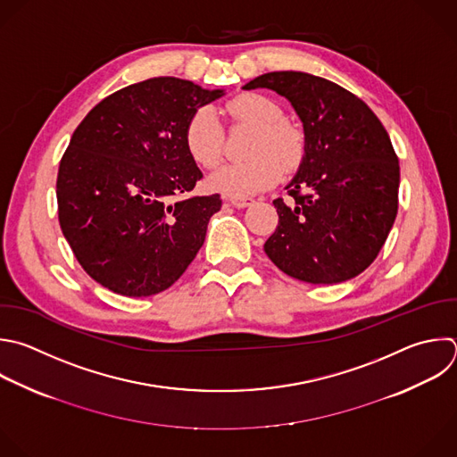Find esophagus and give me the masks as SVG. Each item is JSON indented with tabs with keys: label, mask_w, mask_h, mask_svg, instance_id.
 <instances>
[{
	"label": "esophagus",
	"mask_w": 457,
	"mask_h": 457,
	"mask_svg": "<svg viewBox=\"0 0 457 457\" xmlns=\"http://www.w3.org/2000/svg\"><path fill=\"white\" fill-rule=\"evenodd\" d=\"M226 201L231 204V206H235V208H238V210H242V208H247V206H251L253 203H254V199H251V197H226Z\"/></svg>",
	"instance_id": "esophagus-1"
}]
</instances>
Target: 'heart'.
Masks as SVG:
<instances>
[{
    "label": "heart",
    "instance_id": "obj_1",
    "mask_svg": "<svg viewBox=\"0 0 457 457\" xmlns=\"http://www.w3.org/2000/svg\"><path fill=\"white\" fill-rule=\"evenodd\" d=\"M229 116L256 129L247 148L249 162L226 165L215 172L210 185L228 195L245 197L274 187L283 172L299 167L305 154V136L285 121L278 102L256 93H244L228 102ZM226 132L219 112L212 105H201L190 116L185 129V145L192 160L203 169L213 170L224 158Z\"/></svg>",
    "mask_w": 457,
    "mask_h": 457
}]
</instances>
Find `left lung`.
Masks as SVG:
<instances>
[{
	"label": "left lung",
	"mask_w": 457,
	"mask_h": 457,
	"mask_svg": "<svg viewBox=\"0 0 457 457\" xmlns=\"http://www.w3.org/2000/svg\"><path fill=\"white\" fill-rule=\"evenodd\" d=\"M285 96L305 130V154L274 199L278 226L263 249L285 274L334 285L359 276L382 249L398 212L400 165L389 134L353 93L303 71H272L244 89Z\"/></svg>",
	"instance_id": "left-lung-1"
}]
</instances>
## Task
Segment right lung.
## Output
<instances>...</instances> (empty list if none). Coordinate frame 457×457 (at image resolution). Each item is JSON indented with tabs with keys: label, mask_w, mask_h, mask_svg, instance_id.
<instances>
[{
	"label": "right lung",
	"mask_w": 457,
	"mask_h": 457,
	"mask_svg": "<svg viewBox=\"0 0 457 457\" xmlns=\"http://www.w3.org/2000/svg\"><path fill=\"white\" fill-rule=\"evenodd\" d=\"M224 89L156 77L96 104L59 165V224L82 269L129 297L163 292L204 244L220 195L187 197L203 172L185 129Z\"/></svg>",
	"instance_id": "1"
}]
</instances>
